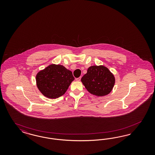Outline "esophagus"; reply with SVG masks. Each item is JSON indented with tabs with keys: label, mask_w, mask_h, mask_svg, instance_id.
<instances>
[{
	"label": "esophagus",
	"mask_w": 155,
	"mask_h": 155,
	"mask_svg": "<svg viewBox=\"0 0 155 155\" xmlns=\"http://www.w3.org/2000/svg\"><path fill=\"white\" fill-rule=\"evenodd\" d=\"M81 77H80L79 78H76L75 80H76V81H81Z\"/></svg>",
	"instance_id": "1"
}]
</instances>
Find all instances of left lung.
<instances>
[{"instance_id":"8db88e82","label":"left lung","mask_w":155,"mask_h":155,"mask_svg":"<svg viewBox=\"0 0 155 155\" xmlns=\"http://www.w3.org/2000/svg\"><path fill=\"white\" fill-rule=\"evenodd\" d=\"M81 82L90 93L103 97L112 91L115 79L106 66L94 65L88 68L87 73L82 77Z\"/></svg>"}]
</instances>
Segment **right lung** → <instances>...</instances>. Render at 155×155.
<instances>
[{"mask_svg": "<svg viewBox=\"0 0 155 155\" xmlns=\"http://www.w3.org/2000/svg\"><path fill=\"white\" fill-rule=\"evenodd\" d=\"M74 80L71 71L56 64L47 66L36 76L38 89L45 97L51 99L57 98L65 94Z\"/></svg>", "mask_w": 155, "mask_h": 155, "instance_id": "add662e5", "label": "right lung"}]
</instances>
